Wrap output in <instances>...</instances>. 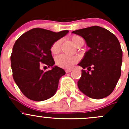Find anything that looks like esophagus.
I'll use <instances>...</instances> for the list:
<instances>
[{
	"instance_id": "1",
	"label": "esophagus",
	"mask_w": 129,
	"mask_h": 129,
	"mask_svg": "<svg viewBox=\"0 0 129 129\" xmlns=\"http://www.w3.org/2000/svg\"><path fill=\"white\" fill-rule=\"evenodd\" d=\"M72 71V69H66V73H69Z\"/></svg>"
}]
</instances>
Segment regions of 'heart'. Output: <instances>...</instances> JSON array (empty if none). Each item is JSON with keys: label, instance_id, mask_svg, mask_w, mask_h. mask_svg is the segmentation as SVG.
I'll use <instances>...</instances> for the list:
<instances>
[{"label": "heart", "instance_id": "heart-1", "mask_svg": "<svg viewBox=\"0 0 129 129\" xmlns=\"http://www.w3.org/2000/svg\"><path fill=\"white\" fill-rule=\"evenodd\" d=\"M71 41L77 47L80 46L82 42H84L81 37L77 36H74L71 37ZM61 40H57L54 42L51 45L50 50L53 54H57L60 50ZM55 63L58 67L64 69H70L73 65L78 62L79 58L75 56H67V55L61 54L55 57Z\"/></svg>", "mask_w": 129, "mask_h": 129}]
</instances>
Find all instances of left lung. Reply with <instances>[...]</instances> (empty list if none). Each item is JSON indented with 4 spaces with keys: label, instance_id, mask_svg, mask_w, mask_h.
<instances>
[{
    "label": "left lung",
    "instance_id": "8db88e82",
    "mask_svg": "<svg viewBox=\"0 0 129 129\" xmlns=\"http://www.w3.org/2000/svg\"><path fill=\"white\" fill-rule=\"evenodd\" d=\"M72 33L83 37L90 48L78 64L89 71L82 70L78 87L90 98L107 97L115 89L121 75L122 50L119 40L99 26L77 30Z\"/></svg>",
    "mask_w": 129,
    "mask_h": 129
}]
</instances>
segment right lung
<instances>
[{"mask_svg": "<svg viewBox=\"0 0 129 129\" xmlns=\"http://www.w3.org/2000/svg\"><path fill=\"white\" fill-rule=\"evenodd\" d=\"M68 32L32 28L22 35L14 44L10 56L13 78L20 91L29 99L45 101L56 92L60 78L66 72L53 66L55 62L50 47L54 42ZM45 65L52 69L44 72L41 67Z\"/></svg>", "mask_w": 129, "mask_h": 129, "instance_id": "1", "label": "right lung"}]
</instances>
